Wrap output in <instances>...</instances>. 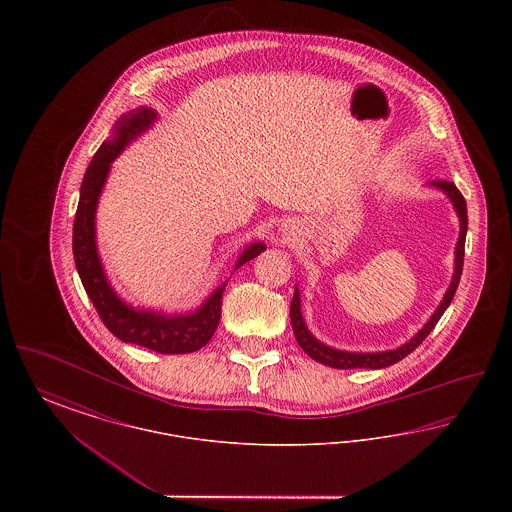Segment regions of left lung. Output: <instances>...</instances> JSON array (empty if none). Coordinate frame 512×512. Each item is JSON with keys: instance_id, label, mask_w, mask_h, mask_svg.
<instances>
[{"instance_id": "8db88e82", "label": "left lung", "mask_w": 512, "mask_h": 512, "mask_svg": "<svg viewBox=\"0 0 512 512\" xmlns=\"http://www.w3.org/2000/svg\"><path fill=\"white\" fill-rule=\"evenodd\" d=\"M428 188L439 190L447 195V199L453 203V209L459 217V240L455 245V268H453V276L449 282V288L443 295L438 309L434 311V315L428 318V322L414 334L413 338L405 341L403 345L395 347V349H388V351H343V349H336L326 345L324 341L317 340L311 330L307 328V322L301 313V293L299 288H295L293 292L292 307H290V317H292L293 334L295 340L299 343V347L311 357L315 359L320 365L332 366V368H340V370H347V368H370V370H378V368H386V366L395 365L401 359H405L409 353H413L414 349L426 340V336L434 330V326L438 324L441 315L447 311V307L451 305L461 274H463L464 263V240H466V228H468V215H466V201H464L463 194L457 190V186L453 182H445V180H436L430 182Z\"/></svg>"}]
</instances>
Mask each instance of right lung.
<instances>
[{
  "instance_id": "1",
  "label": "right lung",
  "mask_w": 512,
  "mask_h": 512,
  "mask_svg": "<svg viewBox=\"0 0 512 512\" xmlns=\"http://www.w3.org/2000/svg\"><path fill=\"white\" fill-rule=\"evenodd\" d=\"M157 119L159 115L155 109L142 105L124 113L121 119L115 122L111 136L101 144L98 153L94 155L88 171L84 174L78 209L74 215V265L84 290L98 311L99 318L113 336H117L124 343H136L157 353L182 355L194 353L213 338L219 326L220 299L228 280L209 293V297L199 307H195L194 311L171 315L153 309H136L122 301L121 295L113 290L99 257L96 236L99 197L109 178L113 161L121 155L124 147L138 140ZM265 249L267 245L263 242L245 245L238 255L234 270L261 255Z\"/></svg>"
}]
</instances>
